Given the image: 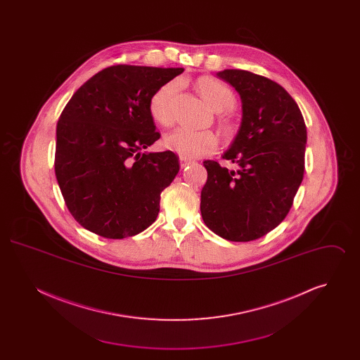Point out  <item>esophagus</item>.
I'll return each instance as SVG.
<instances>
[{
	"mask_svg": "<svg viewBox=\"0 0 360 360\" xmlns=\"http://www.w3.org/2000/svg\"><path fill=\"white\" fill-rule=\"evenodd\" d=\"M193 160L191 159H188V158H185V156H179V163H181V167H185V166H188V163H191Z\"/></svg>",
	"mask_w": 360,
	"mask_h": 360,
	"instance_id": "34e87169",
	"label": "esophagus"
}]
</instances>
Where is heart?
I'll return each mask as SVG.
<instances>
[{"mask_svg":"<svg viewBox=\"0 0 360 360\" xmlns=\"http://www.w3.org/2000/svg\"><path fill=\"white\" fill-rule=\"evenodd\" d=\"M179 89L178 81L167 82L160 86L150 98V115L158 124L169 127L174 120V98ZM197 89L201 97L214 112H229L236 106V97L228 86L216 78L202 77L197 81ZM221 127L228 131L229 121L223 116L220 119ZM167 150L185 158H198L212 154L217 148V137L210 131H193L179 127L167 134L163 139Z\"/></svg>","mask_w":360,"mask_h":360,"instance_id":"obj_1","label":"heart"}]
</instances>
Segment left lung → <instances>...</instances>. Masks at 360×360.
<instances>
[{
  "mask_svg": "<svg viewBox=\"0 0 360 360\" xmlns=\"http://www.w3.org/2000/svg\"><path fill=\"white\" fill-rule=\"evenodd\" d=\"M243 103L239 134L223 155L238 170L205 160L201 191L206 226L231 241L257 240L285 220L305 172L307 125L290 94L245 70L217 72Z\"/></svg>",
  "mask_w": 360,
  "mask_h": 360,
  "instance_id": "obj_1",
  "label": "left lung"
}]
</instances>
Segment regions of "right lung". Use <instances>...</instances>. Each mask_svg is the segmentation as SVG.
Here are the masks:
<instances>
[{
  "instance_id": "1",
  "label": "right lung",
  "mask_w": 360,
  "mask_h": 360,
  "mask_svg": "<svg viewBox=\"0 0 360 360\" xmlns=\"http://www.w3.org/2000/svg\"><path fill=\"white\" fill-rule=\"evenodd\" d=\"M184 69L116 65L86 81L56 124L55 175L71 216L106 239L154 223L179 172L172 151L141 154L160 137L148 103Z\"/></svg>"
}]
</instances>
